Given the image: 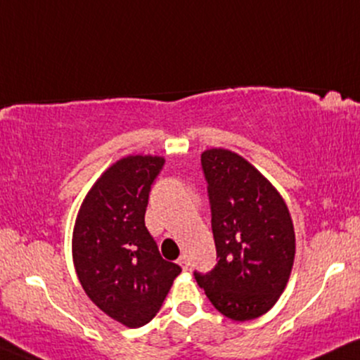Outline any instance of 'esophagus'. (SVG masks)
Here are the masks:
<instances>
[{
  "label": "esophagus",
  "mask_w": 360,
  "mask_h": 360,
  "mask_svg": "<svg viewBox=\"0 0 360 360\" xmlns=\"http://www.w3.org/2000/svg\"><path fill=\"white\" fill-rule=\"evenodd\" d=\"M179 265H180V267L184 269V270H188V259H187V257L181 255L180 259H179Z\"/></svg>",
  "instance_id": "obj_1"
}]
</instances>
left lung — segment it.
Masks as SVG:
<instances>
[{
    "label": "left lung",
    "instance_id": "1",
    "mask_svg": "<svg viewBox=\"0 0 360 360\" xmlns=\"http://www.w3.org/2000/svg\"><path fill=\"white\" fill-rule=\"evenodd\" d=\"M217 265L195 281L225 317L245 322L267 314L285 290L295 259L294 221L283 197L242 155L207 148Z\"/></svg>",
    "mask_w": 360,
    "mask_h": 360
}]
</instances>
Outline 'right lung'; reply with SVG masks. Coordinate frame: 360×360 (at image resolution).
I'll return each instance as SVG.
<instances>
[{
  "label": "right lung",
  "instance_id": "1",
  "mask_svg": "<svg viewBox=\"0 0 360 360\" xmlns=\"http://www.w3.org/2000/svg\"><path fill=\"white\" fill-rule=\"evenodd\" d=\"M163 162L160 155H128L112 163L88 190L73 227V265L83 290L130 329L157 316L181 272L162 259L145 227L150 187Z\"/></svg>",
  "mask_w": 360,
  "mask_h": 360
}]
</instances>
